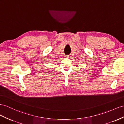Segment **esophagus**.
<instances>
[{
    "label": "esophagus",
    "instance_id": "obj_1",
    "mask_svg": "<svg viewBox=\"0 0 124 124\" xmlns=\"http://www.w3.org/2000/svg\"><path fill=\"white\" fill-rule=\"evenodd\" d=\"M65 58H69V55H65Z\"/></svg>",
    "mask_w": 124,
    "mask_h": 124
}]
</instances>
